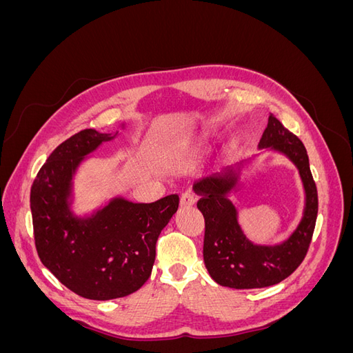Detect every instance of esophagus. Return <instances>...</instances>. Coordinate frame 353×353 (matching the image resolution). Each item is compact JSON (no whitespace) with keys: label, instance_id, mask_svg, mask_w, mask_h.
<instances>
[{"label":"esophagus","instance_id":"34e87169","mask_svg":"<svg viewBox=\"0 0 353 353\" xmlns=\"http://www.w3.org/2000/svg\"><path fill=\"white\" fill-rule=\"evenodd\" d=\"M196 203V197L193 194V191H185V193L181 194V206L183 208H190Z\"/></svg>","mask_w":353,"mask_h":353}]
</instances>
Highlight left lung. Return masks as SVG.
Wrapping results in <instances>:
<instances>
[{
  "instance_id": "obj_1",
  "label": "left lung",
  "mask_w": 353,
  "mask_h": 353,
  "mask_svg": "<svg viewBox=\"0 0 353 353\" xmlns=\"http://www.w3.org/2000/svg\"><path fill=\"white\" fill-rule=\"evenodd\" d=\"M259 147L283 152L299 168L306 191L305 216L293 236L283 244L274 248L254 245L243 236L236 208L225 196L234 188L232 174L209 176L196 183L194 190L201 196L197 208L205 218L203 259L212 279L223 287L262 288L279 284L299 268L312 241L318 193L303 143L279 119L270 116Z\"/></svg>"
}]
</instances>
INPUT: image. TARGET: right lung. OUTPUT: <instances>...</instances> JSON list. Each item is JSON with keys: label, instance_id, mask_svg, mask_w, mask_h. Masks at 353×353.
<instances>
[{"label": "right lung", "instance_id": "right-lung-1", "mask_svg": "<svg viewBox=\"0 0 353 353\" xmlns=\"http://www.w3.org/2000/svg\"><path fill=\"white\" fill-rule=\"evenodd\" d=\"M110 138L94 130L72 135L50 154L30 187L41 262L69 290L92 301L125 297L148 280L157 239L179 205L178 194L154 203L116 199L91 218H73L68 209L73 170Z\"/></svg>", "mask_w": 353, "mask_h": 353}]
</instances>
